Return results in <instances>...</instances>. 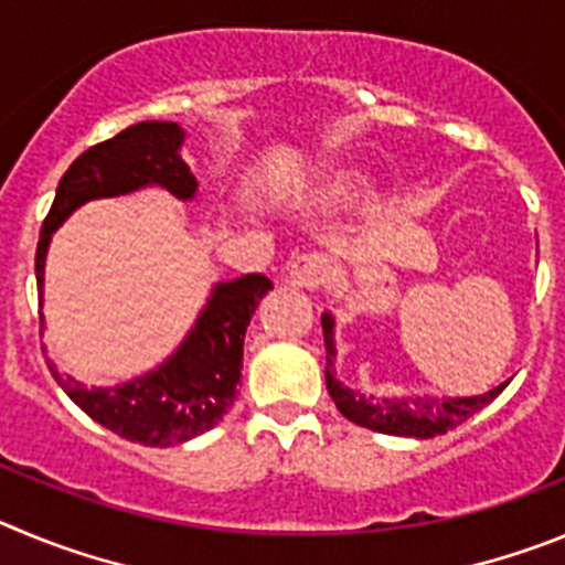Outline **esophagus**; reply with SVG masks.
Returning <instances> with one entry per match:
<instances>
[{"label": "esophagus", "instance_id": "34e87169", "mask_svg": "<svg viewBox=\"0 0 565 565\" xmlns=\"http://www.w3.org/2000/svg\"><path fill=\"white\" fill-rule=\"evenodd\" d=\"M329 278H332V262L323 253H301V256H292V262L287 267V281L292 287L318 289Z\"/></svg>", "mask_w": 565, "mask_h": 565}]
</instances>
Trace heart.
Segmentation results:
<instances>
[{
	"label": "heart",
	"mask_w": 565,
	"mask_h": 565,
	"mask_svg": "<svg viewBox=\"0 0 565 565\" xmlns=\"http://www.w3.org/2000/svg\"><path fill=\"white\" fill-rule=\"evenodd\" d=\"M340 196H343V200H352V191H340Z\"/></svg>",
	"instance_id": "1"
}]
</instances>
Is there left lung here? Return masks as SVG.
<instances>
[{
  "label": "left lung",
  "instance_id": "obj_1",
  "mask_svg": "<svg viewBox=\"0 0 565 565\" xmlns=\"http://www.w3.org/2000/svg\"><path fill=\"white\" fill-rule=\"evenodd\" d=\"M323 323V343H327V388L334 399L340 414L360 428L380 430L391 436H416V439H430V436L447 434L459 428L461 422L479 414L484 405H490L501 391L510 385L501 383L498 388L487 391L481 396H456V399H439V396H403V399H380V396H363L360 391L345 388L334 377V340L332 315L320 318Z\"/></svg>",
  "mask_w": 565,
  "mask_h": 565
}]
</instances>
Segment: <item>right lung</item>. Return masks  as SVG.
<instances>
[{
  "instance_id": "1",
  "label": "right lung",
  "mask_w": 565,
  "mask_h": 565,
  "mask_svg": "<svg viewBox=\"0 0 565 565\" xmlns=\"http://www.w3.org/2000/svg\"><path fill=\"white\" fill-rule=\"evenodd\" d=\"M180 143L182 129L177 124L143 120L86 149L64 171L35 247L39 287L44 284L50 236L84 202L129 194L143 185L169 188L180 200L196 194V180L182 162ZM270 289L273 281L262 273L220 284L174 358L131 383L84 388L73 377L50 371L70 399L111 434L149 447L180 445L211 430L236 403L245 332L258 301Z\"/></svg>"
}]
</instances>
